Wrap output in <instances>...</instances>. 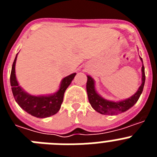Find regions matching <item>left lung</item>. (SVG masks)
Returning a JSON list of instances; mask_svg holds the SVG:
<instances>
[{"mask_svg":"<svg viewBox=\"0 0 157 157\" xmlns=\"http://www.w3.org/2000/svg\"><path fill=\"white\" fill-rule=\"evenodd\" d=\"M142 67H141V84L137 92L132 95L130 98L127 99L121 100V101H114L110 100L105 99L101 97L95 88V81L90 75H87L86 82V91L88 95L89 102L91 105L93 109L96 112H99L104 115H116L120 114L130 109L131 107L134 106L138 100L139 99L141 93L143 91L144 85H145V67L143 65L142 59L140 57Z\"/></svg>","mask_w":157,"mask_h":157,"instance_id":"obj_1","label":"left lung"}]
</instances>
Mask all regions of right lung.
Listing matches in <instances>:
<instances>
[{
    "label": "right lung",
    "instance_id": "obj_1",
    "mask_svg": "<svg viewBox=\"0 0 157 157\" xmlns=\"http://www.w3.org/2000/svg\"><path fill=\"white\" fill-rule=\"evenodd\" d=\"M16 54L12 64L10 76V84L13 97L16 103L31 116L37 118H47L59 112L63 100V94L67 88L74 79L76 73L69 75L62 79L59 89L54 94L46 95H32L23 90L17 81L16 76Z\"/></svg>",
    "mask_w": 157,
    "mask_h": 157
}]
</instances>
